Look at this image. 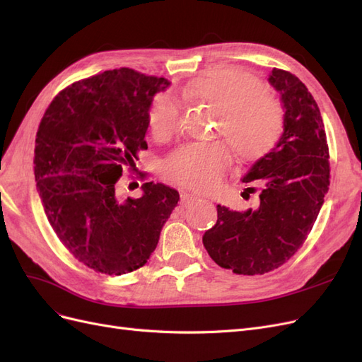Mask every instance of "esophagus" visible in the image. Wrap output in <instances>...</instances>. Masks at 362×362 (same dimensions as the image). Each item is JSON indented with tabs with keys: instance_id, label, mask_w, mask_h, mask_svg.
<instances>
[{
	"instance_id": "esophagus-1",
	"label": "esophagus",
	"mask_w": 362,
	"mask_h": 362,
	"mask_svg": "<svg viewBox=\"0 0 362 362\" xmlns=\"http://www.w3.org/2000/svg\"><path fill=\"white\" fill-rule=\"evenodd\" d=\"M180 199H181V204H182L184 206H189V205H192L193 202L199 201L198 196L192 194V193H189V192H184V190L180 193Z\"/></svg>"
}]
</instances>
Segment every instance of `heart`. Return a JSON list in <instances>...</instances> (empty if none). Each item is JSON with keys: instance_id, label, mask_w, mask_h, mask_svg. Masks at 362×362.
Returning <instances> with one entry per match:
<instances>
[{"instance_id": "b5f03b06", "label": "heart", "mask_w": 362, "mask_h": 362, "mask_svg": "<svg viewBox=\"0 0 362 362\" xmlns=\"http://www.w3.org/2000/svg\"><path fill=\"white\" fill-rule=\"evenodd\" d=\"M185 101L205 104L217 113L216 131L222 134L238 158L252 161L266 156L278 144L284 128L279 103L264 93V86L242 69H216L182 90ZM151 133L157 140L169 139L180 127L178 105L169 95L151 104ZM233 158L221 141L187 144L163 161V175L182 187L205 192L221 181Z\"/></svg>"}]
</instances>
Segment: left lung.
<instances>
[{
    "label": "left lung",
    "instance_id": "8db88e82",
    "mask_svg": "<svg viewBox=\"0 0 362 362\" xmlns=\"http://www.w3.org/2000/svg\"><path fill=\"white\" fill-rule=\"evenodd\" d=\"M269 83L286 113L278 144L243 177L258 185V206L234 211L217 205V222L202 237L216 264L237 275H264L288 261L311 233L329 190V148L319 105L288 71L273 68Z\"/></svg>",
    "mask_w": 362,
    "mask_h": 362
}]
</instances>
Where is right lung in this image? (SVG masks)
I'll use <instances>...</instances> for the list:
<instances>
[{"instance_id": "obj_1", "label": "right lung", "mask_w": 362, "mask_h": 362, "mask_svg": "<svg viewBox=\"0 0 362 362\" xmlns=\"http://www.w3.org/2000/svg\"><path fill=\"white\" fill-rule=\"evenodd\" d=\"M168 86L129 68L105 71L63 89L39 124L35 178L43 210L63 246L95 272L145 266L180 201L177 190L152 181L141 184L140 198L117 193L122 172L148 149L152 98Z\"/></svg>"}]
</instances>
